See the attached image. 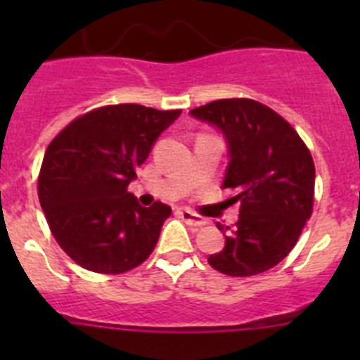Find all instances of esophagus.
Returning <instances> with one entry per match:
<instances>
[{
  "label": "esophagus",
  "instance_id": "34e87169",
  "mask_svg": "<svg viewBox=\"0 0 360 360\" xmlns=\"http://www.w3.org/2000/svg\"><path fill=\"white\" fill-rule=\"evenodd\" d=\"M178 216L186 221L187 225H191V227H203V225H207L209 221L205 218H202V216L195 214V212L187 211V209H180L178 211Z\"/></svg>",
  "mask_w": 360,
  "mask_h": 360
}]
</instances>
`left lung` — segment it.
I'll return each instance as SVG.
<instances>
[{"label":"left lung","instance_id":"obj_1","mask_svg":"<svg viewBox=\"0 0 360 360\" xmlns=\"http://www.w3.org/2000/svg\"><path fill=\"white\" fill-rule=\"evenodd\" d=\"M229 142L224 189L240 202L234 227L218 225L225 247L209 265L232 278L262 274L288 256L314 209L310 149L279 113L252 98H219L191 110Z\"/></svg>","mask_w":360,"mask_h":360}]
</instances>
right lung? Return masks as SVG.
I'll list each match as a JSON object with an SVG mask.
<instances>
[{
    "instance_id": "obj_1",
    "label": "right lung",
    "mask_w": 360,
    "mask_h": 360,
    "mask_svg": "<svg viewBox=\"0 0 360 360\" xmlns=\"http://www.w3.org/2000/svg\"><path fill=\"white\" fill-rule=\"evenodd\" d=\"M182 110L110 104L73 119L49 144L37 195L63 250L82 269L124 274L144 263L171 207L139 205L128 186Z\"/></svg>"
}]
</instances>
